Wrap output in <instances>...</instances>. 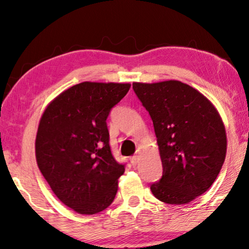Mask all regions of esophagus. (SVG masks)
Returning <instances> with one entry per match:
<instances>
[{"instance_id":"obj_1","label":"esophagus","mask_w":249,"mask_h":249,"mask_svg":"<svg viewBox=\"0 0 249 249\" xmlns=\"http://www.w3.org/2000/svg\"><path fill=\"white\" fill-rule=\"evenodd\" d=\"M139 160H140V155H135L130 158V162H131L132 166H136V164L139 162Z\"/></svg>"}]
</instances>
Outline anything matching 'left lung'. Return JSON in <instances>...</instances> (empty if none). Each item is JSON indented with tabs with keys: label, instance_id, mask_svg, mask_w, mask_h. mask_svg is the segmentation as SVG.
I'll return each instance as SVG.
<instances>
[{
	"label": "left lung",
	"instance_id": "obj_1",
	"mask_svg": "<svg viewBox=\"0 0 249 249\" xmlns=\"http://www.w3.org/2000/svg\"><path fill=\"white\" fill-rule=\"evenodd\" d=\"M132 88L154 122L162 162L151 193L166 204H188L209 189L223 167L227 137L221 117L204 94L177 80Z\"/></svg>",
	"mask_w": 249,
	"mask_h": 249
}]
</instances>
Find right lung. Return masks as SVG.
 Listing matches in <instances>:
<instances>
[{
	"label": "right lung",
	"instance_id": "add662e5",
	"mask_svg": "<svg viewBox=\"0 0 249 249\" xmlns=\"http://www.w3.org/2000/svg\"><path fill=\"white\" fill-rule=\"evenodd\" d=\"M130 83L81 82L49 103L37 127L36 158L61 202L81 215H94L116 197L124 164L109 146L107 118Z\"/></svg>",
	"mask_w": 249,
	"mask_h": 249
}]
</instances>
